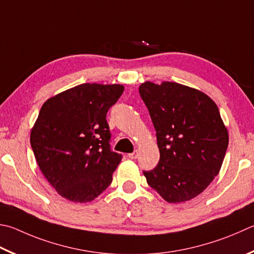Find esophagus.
Wrapping results in <instances>:
<instances>
[{"label":"esophagus","instance_id":"obj_1","mask_svg":"<svg viewBox=\"0 0 254 254\" xmlns=\"http://www.w3.org/2000/svg\"><path fill=\"white\" fill-rule=\"evenodd\" d=\"M127 156H128V158H130V159H132V160L136 159V158H137V151L135 150L134 152H132V153H128Z\"/></svg>","mask_w":254,"mask_h":254}]
</instances>
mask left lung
<instances>
[{"mask_svg": "<svg viewBox=\"0 0 254 254\" xmlns=\"http://www.w3.org/2000/svg\"><path fill=\"white\" fill-rule=\"evenodd\" d=\"M140 95L156 131L160 161L143 171L149 186L170 203L203 192L218 175L229 144L214 101L175 82H144Z\"/></svg>", "mask_w": 254, "mask_h": 254, "instance_id": "obj_1", "label": "left lung"}]
</instances>
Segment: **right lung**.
<instances>
[{
	"label": "right lung",
	"instance_id": "1",
	"mask_svg": "<svg viewBox=\"0 0 254 254\" xmlns=\"http://www.w3.org/2000/svg\"><path fill=\"white\" fill-rule=\"evenodd\" d=\"M123 91L120 84L84 83L41 108L31 146L43 175L66 200L90 202L111 184L122 155L110 146L107 113Z\"/></svg>",
	"mask_w": 254,
	"mask_h": 254
}]
</instances>
